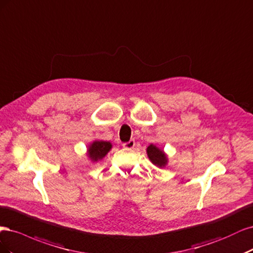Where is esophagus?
I'll use <instances>...</instances> for the list:
<instances>
[{
	"instance_id": "esophagus-1",
	"label": "esophagus",
	"mask_w": 253,
	"mask_h": 253,
	"mask_svg": "<svg viewBox=\"0 0 253 253\" xmlns=\"http://www.w3.org/2000/svg\"><path fill=\"white\" fill-rule=\"evenodd\" d=\"M135 146V142H134V140H130L129 142H127V143H124L123 144V147L124 148H126V149H132L133 147Z\"/></svg>"
}]
</instances>
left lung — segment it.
Returning a JSON list of instances; mask_svg holds the SVG:
<instances>
[{"instance_id":"8db88e82","label":"left lung","mask_w":253,"mask_h":253,"mask_svg":"<svg viewBox=\"0 0 253 253\" xmlns=\"http://www.w3.org/2000/svg\"><path fill=\"white\" fill-rule=\"evenodd\" d=\"M146 152H147L148 159L154 166L164 168L168 165V156L164 150L159 148L157 145L150 144L146 149Z\"/></svg>"}]
</instances>
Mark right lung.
I'll return each instance as SVG.
<instances>
[{
	"instance_id": "1",
	"label": "right lung",
	"mask_w": 253,
	"mask_h": 253,
	"mask_svg": "<svg viewBox=\"0 0 253 253\" xmlns=\"http://www.w3.org/2000/svg\"><path fill=\"white\" fill-rule=\"evenodd\" d=\"M112 144L108 141L94 140L88 145L86 156L92 163H97L103 160L111 150Z\"/></svg>"
}]
</instances>
